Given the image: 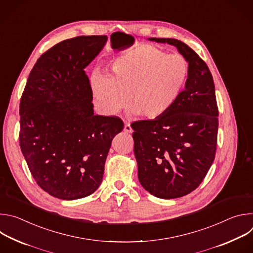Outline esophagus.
<instances>
[{"label":"esophagus","mask_w":253,"mask_h":253,"mask_svg":"<svg viewBox=\"0 0 253 253\" xmlns=\"http://www.w3.org/2000/svg\"><path fill=\"white\" fill-rule=\"evenodd\" d=\"M124 131H125L126 133H132V132H133V129H132V127H131V125H130L129 123H126V124L124 125Z\"/></svg>","instance_id":"34e87169"}]
</instances>
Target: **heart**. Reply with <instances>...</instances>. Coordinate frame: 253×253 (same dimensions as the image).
<instances>
[{
    "mask_svg": "<svg viewBox=\"0 0 253 253\" xmlns=\"http://www.w3.org/2000/svg\"><path fill=\"white\" fill-rule=\"evenodd\" d=\"M189 72L183 56L141 45L115 59L109 76L94 72L91 78L94 104L103 115L115 116L128 105L129 98L133 116L157 120L182 95Z\"/></svg>",
    "mask_w": 253,
    "mask_h": 253,
    "instance_id": "b5f03b06",
    "label": "heart"
}]
</instances>
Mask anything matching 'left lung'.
I'll return each instance as SVG.
<instances>
[{
	"instance_id": "8db88e82",
	"label": "left lung",
	"mask_w": 253,
	"mask_h": 253,
	"mask_svg": "<svg viewBox=\"0 0 253 253\" xmlns=\"http://www.w3.org/2000/svg\"><path fill=\"white\" fill-rule=\"evenodd\" d=\"M148 40L177 48L190 69L182 95L166 115L131 124L140 184L158 198L173 199L195 190L213 163L218 108L210 71L189 46L172 38Z\"/></svg>"
}]
</instances>
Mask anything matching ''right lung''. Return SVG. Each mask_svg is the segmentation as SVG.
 <instances>
[{
    "instance_id": "1",
    "label": "right lung",
    "mask_w": 253,
    "mask_h": 253,
    "mask_svg": "<svg viewBox=\"0 0 253 253\" xmlns=\"http://www.w3.org/2000/svg\"><path fill=\"white\" fill-rule=\"evenodd\" d=\"M107 36L62 41L33 67L20 103V147L37 184L50 195L75 200L100 186L113 138L124 124L95 115L84 69Z\"/></svg>"
}]
</instances>
